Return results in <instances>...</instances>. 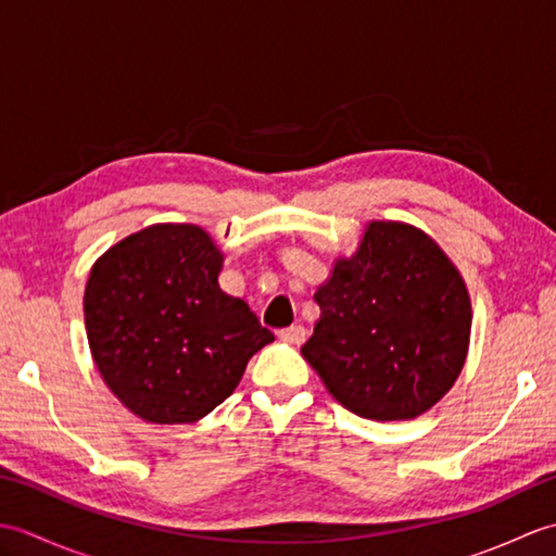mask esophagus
<instances>
[{"mask_svg":"<svg viewBox=\"0 0 556 556\" xmlns=\"http://www.w3.org/2000/svg\"><path fill=\"white\" fill-rule=\"evenodd\" d=\"M279 339L287 341V344H291V346H301L305 341V329L301 325H291L287 329H281Z\"/></svg>","mask_w":556,"mask_h":556,"instance_id":"obj_1","label":"esophagus"}]
</instances>
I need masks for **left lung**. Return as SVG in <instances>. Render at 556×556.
Wrapping results in <instances>:
<instances>
[{
    "instance_id": "1",
    "label": "left lung",
    "mask_w": 556,
    "mask_h": 556,
    "mask_svg": "<svg viewBox=\"0 0 556 556\" xmlns=\"http://www.w3.org/2000/svg\"><path fill=\"white\" fill-rule=\"evenodd\" d=\"M315 303L320 320L301 353L361 418H418L464 370L473 325L466 281L413 224L368 222L356 253L334 260Z\"/></svg>"
}]
</instances>
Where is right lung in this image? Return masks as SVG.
Wrapping results in <instances>:
<instances>
[{"label": "right lung", "instance_id": "1", "mask_svg": "<svg viewBox=\"0 0 556 556\" xmlns=\"http://www.w3.org/2000/svg\"><path fill=\"white\" fill-rule=\"evenodd\" d=\"M224 253L198 224H152L104 251L83 293L92 361L146 422L205 418L275 334L224 293Z\"/></svg>", "mask_w": 556, "mask_h": 556}]
</instances>
